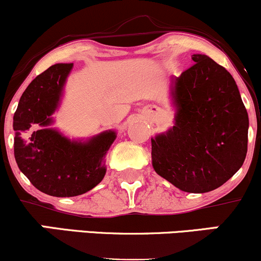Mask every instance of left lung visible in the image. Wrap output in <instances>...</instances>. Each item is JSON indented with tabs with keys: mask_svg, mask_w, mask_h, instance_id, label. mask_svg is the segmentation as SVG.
Masks as SVG:
<instances>
[{
	"mask_svg": "<svg viewBox=\"0 0 261 261\" xmlns=\"http://www.w3.org/2000/svg\"><path fill=\"white\" fill-rule=\"evenodd\" d=\"M194 66L170 77L174 125L151 139L158 175L185 193L223 185L243 166L249 118L238 87L226 68L194 54Z\"/></svg>",
	"mask_w": 261,
	"mask_h": 261,
	"instance_id": "8db88e82",
	"label": "left lung"
}]
</instances>
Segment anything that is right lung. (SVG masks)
I'll list each match as a JSON object with an SVG mask.
<instances>
[{"mask_svg": "<svg viewBox=\"0 0 261 261\" xmlns=\"http://www.w3.org/2000/svg\"><path fill=\"white\" fill-rule=\"evenodd\" d=\"M73 64H56L32 81L13 116L14 158L38 190L56 197L82 195L103 180L106 154L116 139L107 130L89 139L71 140L53 114L61 106Z\"/></svg>", "mask_w": 261, "mask_h": 261, "instance_id": "add662e5", "label": "right lung"}]
</instances>
